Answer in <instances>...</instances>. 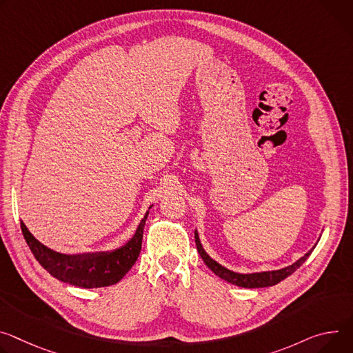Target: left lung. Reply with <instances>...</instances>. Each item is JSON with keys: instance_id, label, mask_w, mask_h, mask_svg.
<instances>
[{"instance_id": "1", "label": "left lung", "mask_w": 353, "mask_h": 353, "mask_svg": "<svg viewBox=\"0 0 353 353\" xmlns=\"http://www.w3.org/2000/svg\"><path fill=\"white\" fill-rule=\"evenodd\" d=\"M194 238H196V245H197V250L200 253V256L203 258L204 263L222 280H225L231 284L239 285V287H245V288H259V287H270L274 285L277 283H280L281 280H284L285 277H288L290 274H293L307 259L308 256L311 254V250H308L303 258H300L297 262H294L293 265L287 266L284 269H279V270H270V272H259V273H236L232 272L227 268H223L222 265H219L218 262H215L212 258H210V254L204 250L200 238H199V232L194 231Z\"/></svg>"}]
</instances>
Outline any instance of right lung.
<instances>
[{
  "label": "right lung",
  "instance_id": "obj_1",
  "mask_svg": "<svg viewBox=\"0 0 353 353\" xmlns=\"http://www.w3.org/2000/svg\"><path fill=\"white\" fill-rule=\"evenodd\" d=\"M148 214L149 211H146L137 228L135 235L130 241L123 246L108 252L77 254L59 253L41 243L29 232L23 222H21V230L35 259L53 277L72 285L83 288H97L118 283L135 265L142 248L143 228Z\"/></svg>",
  "mask_w": 353,
  "mask_h": 353
}]
</instances>
